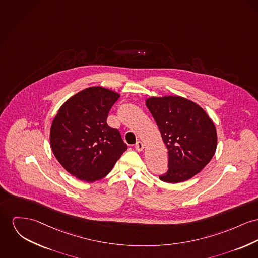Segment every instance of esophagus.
<instances>
[{
  "mask_svg": "<svg viewBox=\"0 0 258 258\" xmlns=\"http://www.w3.org/2000/svg\"><path fill=\"white\" fill-rule=\"evenodd\" d=\"M144 148H145L144 144H143L142 142L138 141L137 143H136V145H135V149L137 150L138 152H142V151L144 150Z\"/></svg>",
  "mask_w": 258,
  "mask_h": 258,
  "instance_id": "obj_1",
  "label": "esophagus"
}]
</instances>
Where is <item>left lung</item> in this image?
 Instances as JSON below:
<instances>
[{"instance_id":"1","label":"left lung","mask_w":258,"mask_h":258,"mask_svg":"<svg viewBox=\"0 0 258 258\" xmlns=\"http://www.w3.org/2000/svg\"><path fill=\"white\" fill-rule=\"evenodd\" d=\"M146 104L168 150V171L159 179L179 183L202 171L217 147L215 125L205 109L180 96L151 97Z\"/></svg>"}]
</instances>
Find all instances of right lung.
Masks as SVG:
<instances>
[{"label":"right lung","mask_w":258,"mask_h":258,"mask_svg":"<svg viewBox=\"0 0 258 258\" xmlns=\"http://www.w3.org/2000/svg\"><path fill=\"white\" fill-rule=\"evenodd\" d=\"M119 97L106 88L89 87L69 98L52 120V153L61 166L79 180H101L127 150L120 132L106 123Z\"/></svg>","instance_id":"right-lung-1"}]
</instances>
